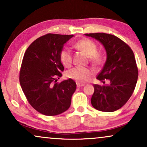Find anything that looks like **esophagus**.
<instances>
[{"mask_svg": "<svg viewBox=\"0 0 147 147\" xmlns=\"http://www.w3.org/2000/svg\"><path fill=\"white\" fill-rule=\"evenodd\" d=\"M76 84H77V87H78V88L82 87V86H84V84H81V83H80V82H76Z\"/></svg>", "mask_w": 147, "mask_h": 147, "instance_id": "34e87169", "label": "esophagus"}]
</instances>
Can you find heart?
I'll use <instances>...</instances> for the list:
<instances>
[{
	"label": "heart",
	"instance_id": "heart-1",
	"mask_svg": "<svg viewBox=\"0 0 147 147\" xmlns=\"http://www.w3.org/2000/svg\"><path fill=\"white\" fill-rule=\"evenodd\" d=\"M76 47L85 53L90 58V61L96 67H100L104 63L106 57L104 53L98 52V46L95 42L89 39H83L76 42ZM61 63L69 67L72 63V53L69 48L65 47L59 53ZM92 74V70L89 67H76L66 72L67 78L79 82H85Z\"/></svg>",
	"mask_w": 147,
	"mask_h": 147
}]
</instances>
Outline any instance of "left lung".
<instances>
[{
  "label": "left lung",
  "mask_w": 147,
  "mask_h": 147,
  "mask_svg": "<svg viewBox=\"0 0 147 147\" xmlns=\"http://www.w3.org/2000/svg\"><path fill=\"white\" fill-rule=\"evenodd\" d=\"M100 41L105 48L107 58L96 79L108 85L94 84L91 103L102 112L116 111L125 104L133 93L138 71L133 51L116 36L104 33H86Z\"/></svg>",
  "instance_id": "obj_1"
}]
</instances>
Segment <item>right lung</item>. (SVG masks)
I'll use <instances>...</instances> for the list:
<instances>
[{
    "mask_svg": "<svg viewBox=\"0 0 147 147\" xmlns=\"http://www.w3.org/2000/svg\"><path fill=\"white\" fill-rule=\"evenodd\" d=\"M73 35L48 33L26 50L19 74L21 88L31 106L39 113L55 116L71 105L76 84L69 79L57 82L64 67L59 58L63 45Z\"/></svg>",
    "mask_w": 147,
    "mask_h": 147,
    "instance_id": "right-lung-1",
    "label": "right lung"
}]
</instances>
